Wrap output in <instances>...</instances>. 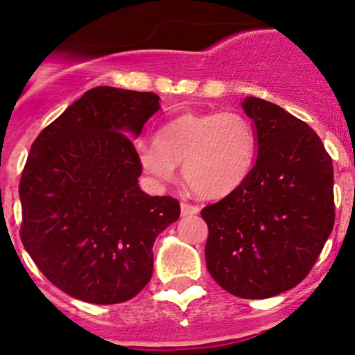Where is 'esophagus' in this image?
<instances>
[{"label":"esophagus","mask_w":355,"mask_h":355,"mask_svg":"<svg viewBox=\"0 0 355 355\" xmlns=\"http://www.w3.org/2000/svg\"><path fill=\"white\" fill-rule=\"evenodd\" d=\"M180 209H182V216H193V214H198V210H200L197 205L187 204V202H182Z\"/></svg>","instance_id":"esophagus-1"}]
</instances>
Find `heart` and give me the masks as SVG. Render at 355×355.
Returning <instances> with one entry per match:
<instances>
[{"label": "heart", "mask_w": 355, "mask_h": 355, "mask_svg": "<svg viewBox=\"0 0 355 355\" xmlns=\"http://www.w3.org/2000/svg\"><path fill=\"white\" fill-rule=\"evenodd\" d=\"M256 130L246 116L234 111L185 112L162 124L155 145L138 148V163L157 182L182 177L198 197L231 193L248 175L256 155Z\"/></svg>", "instance_id": "1"}]
</instances>
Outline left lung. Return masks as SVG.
<instances>
[{"label":"left lung","instance_id":"left-lung-1","mask_svg":"<svg viewBox=\"0 0 355 355\" xmlns=\"http://www.w3.org/2000/svg\"><path fill=\"white\" fill-rule=\"evenodd\" d=\"M258 158L222 200L202 209L205 263L217 285L239 298H270L297 286L320 256L336 222L334 165L306 123L246 97Z\"/></svg>","mask_w":355,"mask_h":355}]
</instances>
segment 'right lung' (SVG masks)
Instances as JSON below:
<instances>
[{"mask_svg": "<svg viewBox=\"0 0 355 355\" xmlns=\"http://www.w3.org/2000/svg\"><path fill=\"white\" fill-rule=\"evenodd\" d=\"M153 92L94 87L37 136L19 178V237L57 288L97 305L131 300L153 275V243L177 198L138 187L130 136L159 109Z\"/></svg>", "mask_w": 355, "mask_h": 355, "instance_id": "obj_1", "label": "right lung"}]
</instances>
